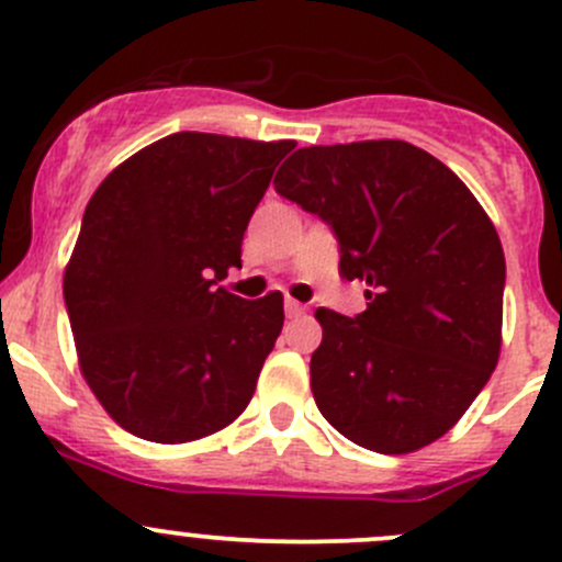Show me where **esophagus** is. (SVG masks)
<instances>
[{
  "mask_svg": "<svg viewBox=\"0 0 562 562\" xmlns=\"http://www.w3.org/2000/svg\"><path fill=\"white\" fill-rule=\"evenodd\" d=\"M304 313V304L293 302V299H285V315L288 317H299Z\"/></svg>",
  "mask_w": 562,
  "mask_h": 562,
  "instance_id": "obj_1",
  "label": "esophagus"
}]
</instances>
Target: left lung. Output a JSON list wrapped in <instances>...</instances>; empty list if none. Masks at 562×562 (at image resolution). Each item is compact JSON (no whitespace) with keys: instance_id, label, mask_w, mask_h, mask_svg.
<instances>
[{"instance_id":"left-lung-1","label":"left lung","mask_w":562,"mask_h":562,"mask_svg":"<svg viewBox=\"0 0 562 562\" xmlns=\"http://www.w3.org/2000/svg\"><path fill=\"white\" fill-rule=\"evenodd\" d=\"M274 190L339 241V274L370 285L364 313L317 310V411L378 454L449 432L501 356L506 258L462 179L405 140L310 146Z\"/></svg>"}]
</instances>
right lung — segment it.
<instances>
[{"mask_svg": "<svg viewBox=\"0 0 562 562\" xmlns=\"http://www.w3.org/2000/svg\"><path fill=\"white\" fill-rule=\"evenodd\" d=\"M293 140L173 133L105 176L65 271L78 361L108 416L151 443H187L249 405L282 331V293L220 280Z\"/></svg>", "mask_w": 562, "mask_h": 562, "instance_id": "right-lung-1", "label": "right lung"}]
</instances>
